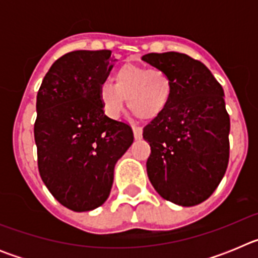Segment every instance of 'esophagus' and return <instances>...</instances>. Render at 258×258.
Segmentation results:
<instances>
[{"label":"esophagus","instance_id":"1","mask_svg":"<svg viewBox=\"0 0 258 258\" xmlns=\"http://www.w3.org/2000/svg\"><path fill=\"white\" fill-rule=\"evenodd\" d=\"M133 133H134V138H136V140H141V138H142V133H143L142 127L133 126Z\"/></svg>","mask_w":258,"mask_h":258}]
</instances>
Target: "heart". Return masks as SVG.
<instances>
[{
	"mask_svg": "<svg viewBox=\"0 0 258 258\" xmlns=\"http://www.w3.org/2000/svg\"><path fill=\"white\" fill-rule=\"evenodd\" d=\"M172 93V80L165 71L124 64L113 75V86L108 83L99 86L98 99L104 113L111 118L122 115L126 99L137 115L155 118L168 107Z\"/></svg>",
	"mask_w": 258,
	"mask_h": 258,
	"instance_id": "b5f03b06",
	"label": "heart"
}]
</instances>
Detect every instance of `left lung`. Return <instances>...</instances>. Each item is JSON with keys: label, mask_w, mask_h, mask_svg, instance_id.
I'll return each instance as SVG.
<instances>
[{"label": "left lung", "mask_w": 258, "mask_h": 258, "mask_svg": "<svg viewBox=\"0 0 258 258\" xmlns=\"http://www.w3.org/2000/svg\"><path fill=\"white\" fill-rule=\"evenodd\" d=\"M169 75L170 102L143 127L151 147L147 175L161 198L198 206L211 197L229 164L230 117L223 89L202 61L175 51L142 56Z\"/></svg>", "instance_id": "1"}]
</instances>
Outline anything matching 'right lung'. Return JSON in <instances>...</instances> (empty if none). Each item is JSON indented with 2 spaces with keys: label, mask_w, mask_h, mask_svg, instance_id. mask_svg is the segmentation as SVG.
<instances>
[{
  "label": "right lung",
  "mask_w": 258,
  "mask_h": 258,
  "mask_svg": "<svg viewBox=\"0 0 258 258\" xmlns=\"http://www.w3.org/2000/svg\"><path fill=\"white\" fill-rule=\"evenodd\" d=\"M115 61L109 50L67 52L52 63L37 93L38 172L71 211H93L106 202L116 163L133 143L132 127L107 117L98 99Z\"/></svg>",
  "instance_id": "1"
}]
</instances>
